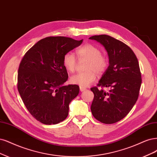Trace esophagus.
<instances>
[{
  "mask_svg": "<svg viewBox=\"0 0 157 157\" xmlns=\"http://www.w3.org/2000/svg\"><path fill=\"white\" fill-rule=\"evenodd\" d=\"M85 90H86V89L85 88L80 87V91H85Z\"/></svg>",
  "mask_w": 157,
  "mask_h": 157,
  "instance_id": "esophagus-1",
  "label": "esophagus"
}]
</instances>
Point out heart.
<instances>
[{
	"label": "heart",
	"instance_id": "b5f03b06",
	"mask_svg": "<svg viewBox=\"0 0 157 157\" xmlns=\"http://www.w3.org/2000/svg\"><path fill=\"white\" fill-rule=\"evenodd\" d=\"M79 60H88L86 70L87 71L79 73L73 75L70 78L71 82L86 87L93 83L97 77V74L103 73L108 67L107 58L101 55L99 47L91 44H86L76 51ZM63 65L67 71L73 73L77 67V60L72 53H66L63 58Z\"/></svg>",
	"mask_w": 157,
	"mask_h": 157
}]
</instances>
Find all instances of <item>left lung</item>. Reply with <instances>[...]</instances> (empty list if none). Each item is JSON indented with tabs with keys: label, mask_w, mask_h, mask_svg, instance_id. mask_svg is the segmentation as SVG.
Instances as JSON below:
<instances>
[{
	"label": "left lung",
	"mask_w": 157,
	"mask_h": 157,
	"mask_svg": "<svg viewBox=\"0 0 157 157\" xmlns=\"http://www.w3.org/2000/svg\"><path fill=\"white\" fill-rule=\"evenodd\" d=\"M90 39L103 45L109 58V66L99 83L90 89L94 94L91 111L100 122L114 123L128 114L138 98L142 84L139 63L131 48L120 40L105 34ZM99 87L110 90L106 92Z\"/></svg>",
	"instance_id": "1"
}]
</instances>
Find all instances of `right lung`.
Returning a JSON list of instances; mask_svg holds the SVG:
<instances>
[{"label":"right lung","instance_id":"right-lung-1","mask_svg":"<svg viewBox=\"0 0 157 157\" xmlns=\"http://www.w3.org/2000/svg\"><path fill=\"white\" fill-rule=\"evenodd\" d=\"M82 43L71 37H47L25 53L18 69L17 89L36 120L54 125L67 117L69 105L78 95L79 86L63 85L68 78L63 58Z\"/></svg>","mask_w":157,"mask_h":157}]
</instances>
